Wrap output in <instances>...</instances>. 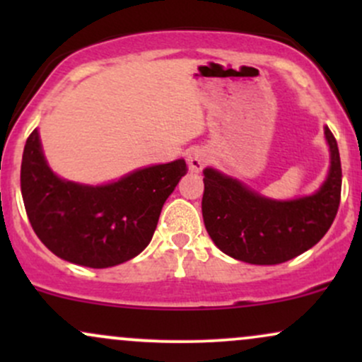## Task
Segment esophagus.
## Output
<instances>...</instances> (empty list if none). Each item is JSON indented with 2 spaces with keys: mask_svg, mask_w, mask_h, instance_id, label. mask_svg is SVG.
Returning a JSON list of instances; mask_svg holds the SVG:
<instances>
[{
  "mask_svg": "<svg viewBox=\"0 0 362 362\" xmlns=\"http://www.w3.org/2000/svg\"><path fill=\"white\" fill-rule=\"evenodd\" d=\"M207 155L206 149L202 148H194L190 149L189 155H187V165H189V170L192 173H199L202 168H204V165L207 163Z\"/></svg>",
  "mask_w": 362,
  "mask_h": 362,
  "instance_id": "esophagus-1",
  "label": "esophagus"
}]
</instances>
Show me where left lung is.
Here are the masks:
<instances>
[{
  "instance_id": "1",
  "label": "left lung",
  "mask_w": 362,
  "mask_h": 362,
  "mask_svg": "<svg viewBox=\"0 0 362 362\" xmlns=\"http://www.w3.org/2000/svg\"><path fill=\"white\" fill-rule=\"evenodd\" d=\"M330 168L317 192L291 201L260 195L233 177L204 170L202 218L216 247L236 260L255 265L288 262L325 236L340 204L342 168L337 141L323 127Z\"/></svg>"
}]
</instances>
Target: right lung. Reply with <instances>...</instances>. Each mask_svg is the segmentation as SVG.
<instances>
[{"instance_id":"right-lung-1","label":"right lung","mask_w":362,"mask_h":362,"mask_svg":"<svg viewBox=\"0 0 362 362\" xmlns=\"http://www.w3.org/2000/svg\"><path fill=\"white\" fill-rule=\"evenodd\" d=\"M185 173L180 158L103 185L64 180L47 165L34 129L25 143L20 185L28 221L54 255L105 269L134 259L148 247L161 207Z\"/></svg>"}]
</instances>
